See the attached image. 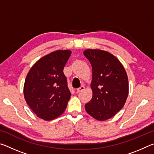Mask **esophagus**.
<instances>
[{
	"instance_id": "obj_1",
	"label": "esophagus",
	"mask_w": 154,
	"mask_h": 154,
	"mask_svg": "<svg viewBox=\"0 0 154 154\" xmlns=\"http://www.w3.org/2000/svg\"><path fill=\"white\" fill-rule=\"evenodd\" d=\"M84 89H85V87L83 86V85H82V86L79 87V88H77V92H82L83 90H84Z\"/></svg>"
}]
</instances>
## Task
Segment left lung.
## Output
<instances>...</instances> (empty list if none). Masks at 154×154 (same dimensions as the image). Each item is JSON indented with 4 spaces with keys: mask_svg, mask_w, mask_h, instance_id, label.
<instances>
[{
    "mask_svg": "<svg viewBox=\"0 0 154 154\" xmlns=\"http://www.w3.org/2000/svg\"><path fill=\"white\" fill-rule=\"evenodd\" d=\"M92 67L91 83L93 96L85 105L87 113L104 121L123 108L128 95V79L124 66L116 57L100 49L83 52Z\"/></svg>",
    "mask_w": 154,
    "mask_h": 154,
    "instance_id": "obj_1",
    "label": "left lung"
}]
</instances>
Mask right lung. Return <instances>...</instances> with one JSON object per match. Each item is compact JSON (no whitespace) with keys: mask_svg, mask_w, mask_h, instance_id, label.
I'll list each match as a JSON object with an SVG mask.
<instances>
[{"mask_svg":"<svg viewBox=\"0 0 154 154\" xmlns=\"http://www.w3.org/2000/svg\"><path fill=\"white\" fill-rule=\"evenodd\" d=\"M70 50H57L36 62L25 79L24 95L38 118L52 120L63 113L71 94L63 72Z\"/></svg>","mask_w":154,"mask_h":154,"instance_id":"obj_1","label":"right lung"}]
</instances>
